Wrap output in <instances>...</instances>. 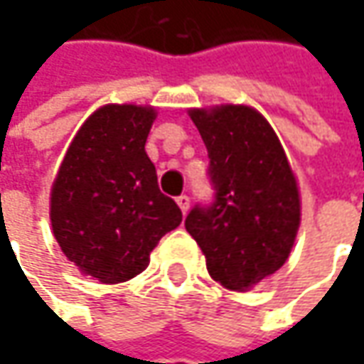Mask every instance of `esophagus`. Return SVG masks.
Returning a JSON list of instances; mask_svg holds the SVG:
<instances>
[{"label": "esophagus", "instance_id": "obj_1", "mask_svg": "<svg viewBox=\"0 0 364 364\" xmlns=\"http://www.w3.org/2000/svg\"><path fill=\"white\" fill-rule=\"evenodd\" d=\"M176 203H178V206H180V210H182L184 215L188 213V208H190V198H188V196H186V194H182V196H178V198H176Z\"/></svg>", "mask_w": 364, "mask_h": 364}]
</instances>
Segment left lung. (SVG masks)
I'll use <instances>...</instances> for the list:
<instances>
[{
  "label": "left lung",
  "instance_id": "8db88e82",
  "mask_svg": "<svg viewBox=\"0 0 364 364\" xmlns=\"http://www.w3.org/2000/svg\"><path fill=\"white\" fill-rule=\"evenodd\" d=\"M210 158L215 204L192 208L186 231L220 286L249 291L289 257L301 220L300 188L269 121L249 105L188 109Z\"/></svg>",
  "mask_w": 364,
  "mask_h": 364
}]
</instances>
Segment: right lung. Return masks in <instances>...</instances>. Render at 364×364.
<instances>
[{"label":"right lung","instance_id":"right-lung-1","mask_svg":"<svg viewBox=\"0 0 364 364\" xmlns=\"http://www.w3.org/2000/svg\"><path fill=\"white\" fill-rule=\"evenodd\" d=\"M156 107L109 103L80 125L50 188V223L68 261L101 284L127 282L182 223L158 188L146 141Z\"/></svg>","mask_w":364,"mask_h":364}]
</instances>
